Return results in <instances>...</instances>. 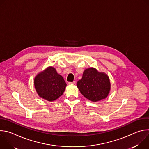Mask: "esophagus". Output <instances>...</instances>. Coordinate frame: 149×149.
I'll return each instance as SVG.
<instances>
[{"label":"esophagus","instance_id":"esophagus-1","mask_svg":"<svg viewBox=\"0 0 149 149\" xmlns=\"http://www.w3.org/2000/svg\"><path fill=\"white\" fill-rule=\"evenodd\" d=\"M75 83H76V82H75V81H73V82H68V84H69V85H74V84H75Z\"/></svg>","mask_w":149,"mask_h":149}]
</instances>
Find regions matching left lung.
I'll use <instances>...</instances> for the list:
<instances>
[{"label": "left lung", "instance_id": "1", "mask_svg": "<svg viewBox=\"0 0 149 149\" xmlns=\"http://www.w3.org/2000/svg\"><path fill=\"white\" fill-rule=\"evenodd\" d=\"M77 86L85 97L96 102L107 97L110 90V82L107 75L91 68L84 71Z\"/></svg>", "mask_w": 149, "mask_h": 149}]
</instances>
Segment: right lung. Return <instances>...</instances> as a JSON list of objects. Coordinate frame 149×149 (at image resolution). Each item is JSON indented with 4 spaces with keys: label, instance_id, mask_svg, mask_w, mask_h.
Segmentation results:
<instances>
[{
    "label": "right lung",
    "instance_id": "obj_1",
    "mask_svg": "<svg viewBox=\"0 0 149 149\" xmlns=\"http://www.w3.org/2000/svg\"><path fill=\"white\" fill-rule=\"evenodd\" d=\"M36 91L40 97L49 101L58 98L64 92L67 84L53 67L38 74L34 79Z\"/></svg>",
    "mask_w": 149,
    "mask_h": 149
}]
</instances>
